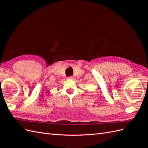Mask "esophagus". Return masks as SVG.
Instances as JSON below:
<instances>
[{"label": "esophagus", "instance_id": "obj_1", "mask_svg": "<svg viewBox=\"0 0 148 148\" xmlns=\"http://www.w3.org/2000/svg\"><path fill=\"white\" fill-rule=\"evenodd\" d=\"M68 79H74V77H72V76H71V77H68Z\"/></svg>", "mask_w": 148, "mask_h": 148}]
</instances>
